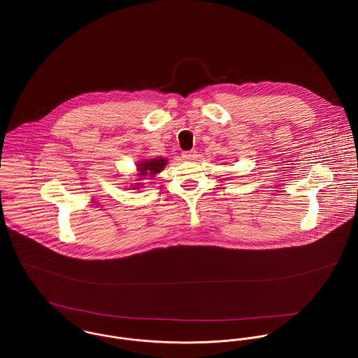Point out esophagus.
Listing matches in <instances>:
<instances>
[{
	"label": "esophagus",
	"mask_w": 358,
	"mask_h": 358,
	"mask_svg": "<svg viewBox=\"0 0 358 358\" xmlns=\"http://www.w3.org/2000/svg\"><path fill=\"white\" fill-rule=\"evenodd\" d=\"M182 157H183L185 159H187V161H193V159L197 158V152H194V150H192V152H183Z\"/></svg>",
	"instance_id": "esophagus-1"
}]
</instances>
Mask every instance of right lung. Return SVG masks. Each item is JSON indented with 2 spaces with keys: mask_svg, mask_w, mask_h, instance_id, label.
<instances>
[{
  "mask_svg": "<svg viewBox=\"0 0 358 358\" xmlns=\"http://www.w3.org/2000/svg\"><path fill=\"white\" fill-rule=\"evenodd\" d=\"M166 165V159L164 158H153L149 161H141V164H138V171H139V176H154L155 173L161 172L164 169V166ZM138 189V187H135Z\"/></svg>",
  "mask_w": 358,
  "mask_h": 358,
  "instance_id": "1",
  "label": "right lung"
}]
</instances>
